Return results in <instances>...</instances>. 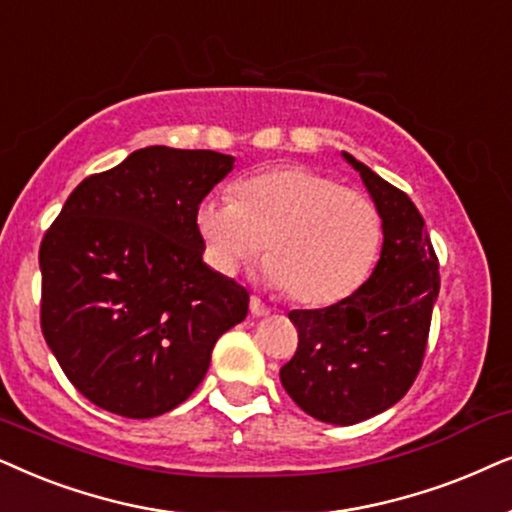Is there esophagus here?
<instances>
[{
  "label": "esophagus",
  "instance_id": "34e87169",
  "mask_svg": "<svg viewBox=\"0 0 512 512\" xmlns=\"http://www.w3.org/2000/svg\"><path fill=\"white\" fill-rule=\"evenodd\" d=\"M250 313L252 316H267L269 306L264 304L260 297H250Z\"/></svg>",
  "mask_w": 512,
  "mask_h": 512
}]
</instances>
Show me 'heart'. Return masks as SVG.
Masks as SVG:
<instances>
[{
	"mask_svg": "<svg viewBox=\"0 0 512 512\" xmlns=\"http://www.w3.org/2000/svg\"><path fill=\"white\" fill-rule=\"evenodd\" d=\"M206 260L231 276L257 252L264 281L292 302H342L370 276L381 245L377 203L335 177L306 166L271 168L234 189V201L203 199L196 208Z\"/></svg>",
	"mask_w": 512,
	"mask_h": 512,
	"instance_id": "heart-1",
	"label": "heart"
}]
</instances>
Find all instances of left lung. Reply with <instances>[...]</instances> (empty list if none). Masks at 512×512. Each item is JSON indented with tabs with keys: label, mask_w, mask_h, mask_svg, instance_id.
<instances>
[{
	"label": "left lung",
	"mask_w": 512,
	"mask_h": 512,
	"mask_svg": "<svg viewBox=\"0 0 512 512\" xmlns=\"http://www.w3.org/2000/svg\"><path fill=\"white\" fill-rule=\"evenodd\" d=\"M377 203L384 245L342 302L288 316L299 344L281 384L313 419L351 426L398 403L417 379L440 292L438 257L410 196L344 152Z\"/></svg>",
	"instance_id": "8db88e82"
}]
</instances>
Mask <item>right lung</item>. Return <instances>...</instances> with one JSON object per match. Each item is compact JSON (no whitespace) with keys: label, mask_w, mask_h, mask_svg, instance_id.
Instances as JSON below:
<instances>
[{"label":"right lung","mask_w":512,"mask_h":512,"mask_svg":"<svg viewBox=\"0 0 512 512\" xmlns=\"http://www.w3.org/2000/svg\"><path fill=\"white\" fill-rule=\"evenodd\" d=\"M210 149L145 147L86 177L39 248L42 332L74 388L152 419L185 403L250 295L203 262L196 208L234 168Z\"/></svg>","instance_id":"right-lung-1"}]
</instances>
